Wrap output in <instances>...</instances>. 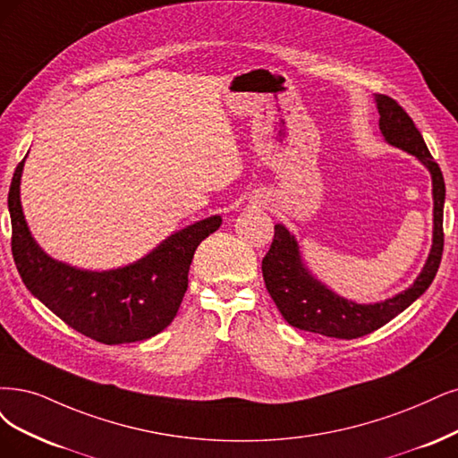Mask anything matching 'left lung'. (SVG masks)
I'll return each instance as SVG.
<instances>
[{
    "instance_id": "obj_1",
    "label": "left lung",
    "mask_w": 458,
    "mask_h": 458,
    "mask_svg": "<svg viewBox=\"0 0 458 458\" xmlns=\"http://www.w3.org/2000/svg\"><path fill=\"white\" fill-rule=\"evenodd\" d=\"M379 111V130L386 143H391L417 157L432 175L434 196V238L428 260L408 291L379 303H354L337 296L317 281L300 259L294 235L283 225H276L274 242L262 260L266 289L276 301L283 318L294 328L323 334L340 340H354L386 325L425 293L434 281L444 252V201L445 182L442 169L434 162L411 116L396 99L379 94L376 98Z\"/></svg>"
}]
</instances>
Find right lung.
<instances>
[{"mask_svg": "<svg viewBox=\"0 0 458 458\" xmlns=\"http://www.w3.org/2000/svg\"><path fill=\"white\" fill-rule=\"evenodd\" d=\"M24 160L9 189L11 249L28 291L67 327L99 344L143 342L175 318L189 286L194 250L218 230V215L169 235L141 260L109 272H89L50 259L31 238L21 206Z\"/></svg>", "mask_w": 458, "mask_h": 458, "instance_id": "obj_1", "label": "right lung"}]
</instances>
